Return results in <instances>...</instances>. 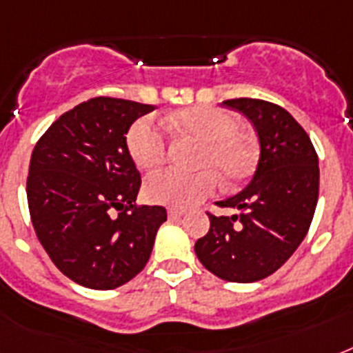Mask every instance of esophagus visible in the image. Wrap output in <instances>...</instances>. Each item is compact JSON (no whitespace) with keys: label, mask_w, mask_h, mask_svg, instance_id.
I'll return each mask as SVG.
<instances>
[{"label":"esophagus","mask_w":353,"mask_h":353,"mask_svg":"<svg viewBox=\"0 0 353 353\" xmlns=\"http://www.w3.org/2000/svg\"><path fill=\"white\" fill-rule=\"evenodd\" d=\"M183 216H185V210H179V209L168 210V218H170V220H179V218H183Z\"/></svg>","instance_id":"34e87169"}]
</instances>
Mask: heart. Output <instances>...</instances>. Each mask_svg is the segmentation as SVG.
I'll use <instances>...</instances> for the list:
<instances>
[{"label":"heart","instance_id":"heart-1","mask_svg":"<svg viewBox=\"0 0 353 353\" xmlns=\"http://www.w3.org/2000/svg\"><path fill=\"white\" fill-rule=\"evenodd\" d=\"M166 122L183 135L199 141L192 174L166 170L144 183V196L155 205L190 207L214 192L218 177L223 185H236L249 177L256 166V148L240 132L234 113L212 106L185 108L172 113ZM128 154L139 170L152 172L166 159V141L152 119L135 121L126 135Z\"/></svg>","mask_w":353,"mask_h":353}]
</instances>
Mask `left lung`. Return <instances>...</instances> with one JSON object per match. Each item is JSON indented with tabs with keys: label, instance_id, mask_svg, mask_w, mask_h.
Listing matches in <instances>:
<instances>
[{
	"label": "left lung",
	"instance_id": "8db88e82",
	"mask_svg": "<svg viewBox=\"0 0 353 353\" xmlns=\"http://www.w3.org/2000/svg\"><path fill=\"white\" fill-rule=\"evenodd\" d=\"M223 106L252 122L260 159L251 183L218 201L238 214H209V232L194 251L218 279L247 284L273 274L304 240L319 199V157L284 108L258 99H232Z\"/></svg>",
	"mask_w": 353,
	"mask_h": 353
}]
</instances>
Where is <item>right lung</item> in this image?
<instances>
[{
    "mask_svg": "<svg viewBox=\"0 0 353 353\" xmlns=\"http://www.w3.org/2000/svg\"><path fill=\"white\" fill-rule=\"evenodd\" d=\"M155 108L95 97L52 122L36 143L27 201L36 236L68 279L115 290L143 271L165 207L135 205L141 174L126 133Z\"/></svg>",
    "mask_w": 353,
    "mask_h": 353,
    "instance_id": "obj_1",
    "label": "right lung"
}]
</instances>
